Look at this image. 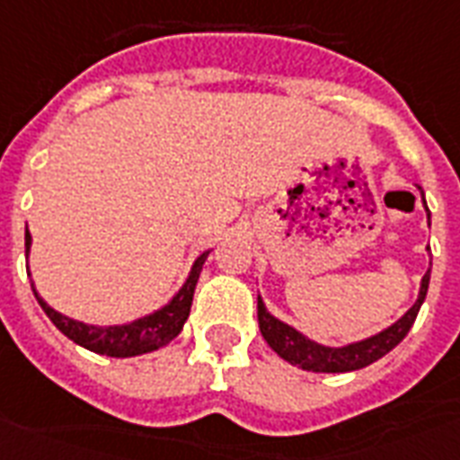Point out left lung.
Masks as SVG:
<instances>
[{
  "label": "left lung",
  "mask_w": 460,
  "mask_h": 460,
  "mask_svg": "<svg viewBox=\"0 0 460 460\" xmlns=\"http://www.w3.org/2000/svg\"><path fill=\"white\" fill-rule=\"evenodd\" d=\"M421 190V186H417ZM421 203H424V210L429 208L427 200H424V190H421ZM429 250V247H427ZM429 277H431V270H427V274L421 277V284H419V296L417 301L411 304L407 314L402 318H397L392 326L382 328L380 333L375 336H367L363 341H353V343L345 345H323L318 341H311L308 336H304L301 331H296L289 323H284L277 316H271L267 306H264L262 296H257V321H260V331H262V338L267 341L274 353L284 358L287 363L296 365L301 370L308 372H353L360 370V367H367L375 360H380L382 355H387L394 348V345L402 343V338L407 336L409 328L417 318L419 308L427 299L429 291Z\"/></svg>",
  "instance_id": "1"
}]
</instances>
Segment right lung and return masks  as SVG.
<instances>
[{
  "mask_svg": "<svg viewBox=\"0 0 460 460\" xmlns=\"http://www.w3.org/2000/svg\"><path fill=\"white\" fill-rule=\"evenodd\" d=\"M23 240H26V257H29V250H31V233H29V227H26ZM208 254H210V250L198 254L196 262H193L189 271V279L183 281V287L171 296L169 304H164V306L152 311V314H146V316L134 318V321H127V323H117V326H95V323H83V321H75V318L63 316L60 311L49 306L39 296V291H36L33 284L31 289L36 301L46 311V316L53 321V326L58 328L63 336H68L73 343L83 345V348H88V350L97 355L134 358V355L159 350V348L169 345L183 331V323H186V318L190 314V304H193V291H196L198 277H200V270H203V262L208 260Z\"/></svg>",
  "mask_w": 460,
  "mask_h": 460,
  "instance_id": "1",
  "label": "right lung"
}]
</instances>
